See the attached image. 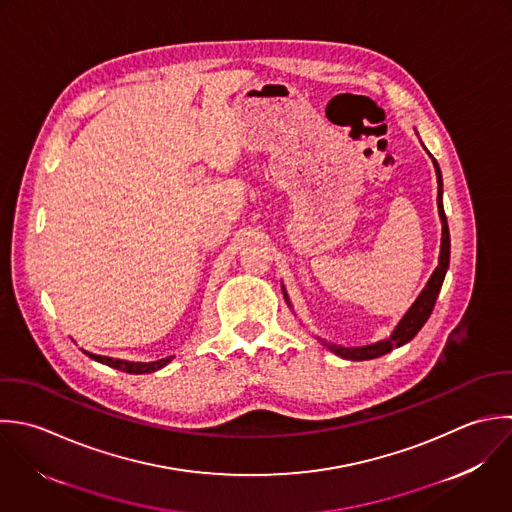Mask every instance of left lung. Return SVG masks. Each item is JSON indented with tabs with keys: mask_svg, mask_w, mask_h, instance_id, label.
Masks as SVG:
<instances>
[{
	"mask_svg": "<svg viewBox=\"0 0 512 512\" xmlns=\"http://www.w3.org/2000/svg\"><path fill=\"white\" fill-rule=\"evenodd\" d=\"M433 157V155H431ZM435 163V171H437V183H439V193H437V205H439V215L443 221V241H441V257H439V267L435 269V273L431 275L427 287L423 289V293L419 295V299L413 303V307L407 311V315L401 319V323L397 325V329L393 331V335L385 341H379L375 345H367V347H337V345H327L335 355L343 357V359H351V361H367V359H377L381 355H387L389 351H393L395 347H401L405 343H409L419 331L421 327L427 323V319L431 317L439 291L443 287L447 269H449V259H451V235H449V225H447V215L443 209V177H441V169L439 163L433 159ZM287 297V295H285Z\"/></svg>",
	"mask_w": 512,
	"mask_h": 512,
	"instance_id": "8db88e82",
	"label": "left lung"
}]
</instances>
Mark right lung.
<instances>
[{
  "label": "right lung",
  "instance_id": "obj_1",
  "mask_svg": "<svg viewBox=\"0 0 512 512\" xmlns=\"http://www.w3.org/2000/svg\"><path fill=\"white\" fill-rule=\"evenodd\" d=\"M91 359L99 361V363H105L113 369H119V371H125V373H133V375H143V373H151V371H157L161 367H165L173 357H165V359H159V361H153V363H131V361H121V359H111V357H101V355H91L87 353Z\"/></svg>",
  "mask_w": 512,
  "mask_h": 512
}]
</instances>
